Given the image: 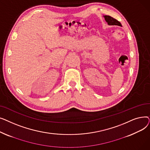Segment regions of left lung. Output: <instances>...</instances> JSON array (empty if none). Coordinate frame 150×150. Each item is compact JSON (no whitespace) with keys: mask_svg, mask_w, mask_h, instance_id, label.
Wrapping results in <instances>:
<instances>
[{"mask_svg":"<svg viewBox=\"0 0 150 150\" xmlns=\"http://www.w3.org/2000/svg\"><path fill=\"white\" fill-rule=\"evenodd\" d=\"M104 18L108 24L109 25H118V26H122L121 23L116 20L115 19L113 18L112 17L110 16H104Z\"/></svg>","mask_w":150,"mask_h":150,"instance_id":"left-lung-1","label":"left lung"}]
</instances>
